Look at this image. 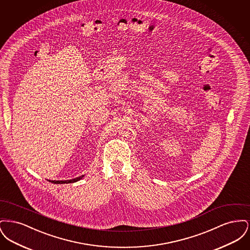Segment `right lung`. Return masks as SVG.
<instances>
[{
	"mask_svg": "<svg viewBox=\"0 0 250 250\" xmlns=\"http://www.w3.org/2000/svg\"><path fill=\"white\" fill-rule=\"evenodd\" d=\"M84 175L83 176H79V177H77V178L70 179V180H58V181H56V180H48L49 182H51V183H53V184H70V183H75V182H78V181H80V180H82V179L83 178Z\"/></svg>",
	"mask_w": 250,
	"mask_h": 250,
	"instance_id": "add662e5",
	"label": "right lung"
}]
</instances>
